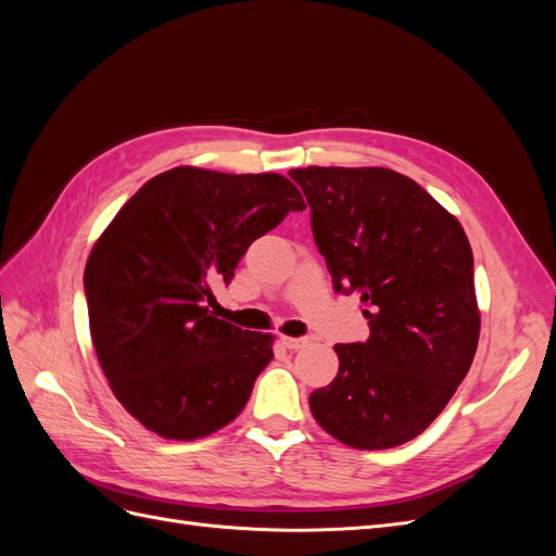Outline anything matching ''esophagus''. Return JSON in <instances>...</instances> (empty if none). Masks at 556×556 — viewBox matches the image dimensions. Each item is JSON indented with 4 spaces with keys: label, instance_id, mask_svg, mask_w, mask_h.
Segmentation results:
<instances>
[{
    "label": "esophagus",
    "instance_id": "esophagus-1",
    "mask_svg": "<svg viewBox=\"0 0 556 556\" xmlns=\"http://www.w3.org/2000/svg\"><path fill=\"white\" fill-rule=\"evenodd\" d=\"M282 345L288 350H299V348L308 345V339H292V336H282Z\"/></svg>",
    "mask_w": 556,
    "mask_h": 556
}]
</instances>
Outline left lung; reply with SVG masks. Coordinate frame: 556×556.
I'll list each match as a JSON object with an SVG mask.
<instances>
[{"label": "left lung", "mask_w": 556, "mask_h": 556, "mask_svg": "<svg viewBox=\"0 0 556 556\" xmlns=\"http://www.w3.org/2000/svg\"><path fill=\"white\" fill-rule=\"evenodd\" d=\"M301 185L336 292H357L371 336L333 345L339 374L311 394L336 441L387 450L443 413L480 339L473 252L457 217L382 166H306Z\"/></svg>", "instance_id": "left-lung-1"}]
</instances>
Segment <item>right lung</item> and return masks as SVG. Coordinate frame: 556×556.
Masks as SVG:
<instances>
[{"label": "right lung", "mask_w": 556, "mask_h": 556, "mask_svg": "<svg viewBox=\"0 0 556 556\" xmlns=\"http://www.w3.org/2000/svg\"><path fill=\"white\" fill-rule=\"evenodd\" d=\"M280 174L176 166L150 178L97 239L86 264L90 336L123 408L169 441L237 419L274 359V336L215 317L248 245L304 211Z\"/></svg>", "instance_id": "obj_1"}]
</instances>
